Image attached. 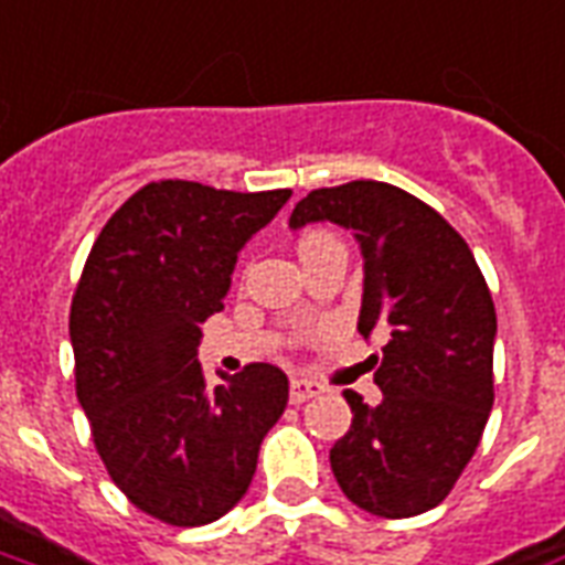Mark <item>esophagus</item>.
<instances>
[{
  "label": "esophagus",
  "mask_w": 565,
  "mask_h": 565,
  "mask_svg": "<svg viewBox=\"0 0 565 565\" xmlns=\"http://www.w3.org/2000/svg\"><path fill=\"white\" fill-rule=\"evenodd\" d=\"M323 392V383H315V380L296 377L290 380V404H302L308 398H317Z\"/></svg>",
  "instance_id": "34e87169"
}]
</instances>
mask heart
<instances>
[{"mask_svg": "<svg viewBox=\"0 0 565 565\" xmlns=\"http://www.w3.org/2000/svg\"><path fill=\"white\" fill-rule=\"evenodd\" d=\"M332 239V236H326V233H308L302 242H299V254H305L308 248H315V245H320V242Z\"/></svg>", "mask_w": 565, "mask_h": 565, "instance_id": "1", "label": "heart"}]
</instances>
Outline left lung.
Returning a JSON list of instances; mask_svg holds the SVG:
<instances>
[{"label":"left lung","instance_id":"8db88e82","mask_svg":"<svg viewBox=\"0 0 565 565\" xmlns=\"http://www.w3.org/2000/svg\"><path fill=\"white\" fill-rule=\"evenodd\" d=\"M311 221L353 230L365 257L359 332L386 335L371 356L383 401L344 392L353 425L329 452L332 473L371 515H422L449 497L494 407V299L461 233L401 188H317L290 227Z\"/></svg>","mask_w":565,"mask_h":565}]
</instances>
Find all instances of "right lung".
<instances>
[{
	"label": "right lung",
	"instance_id": "obj_1",
	"mask_svg": "<svg viewBox=\"0 0 565 565\" xmlns=\"http://www.w3.org/2000/svg\"><path fill=\"white\" fill-rule=\"evenodd\" d=\"M161 179L125 200L92 245L71 299L77 401L116 488L173 527L227 515L263 437L287 407V374L250 362L209 386L200 323L224 308L242 245L290 200Z\"/></svg>",
	"mask_w": 565,
	"mask_h": 565
}]
</instances>
